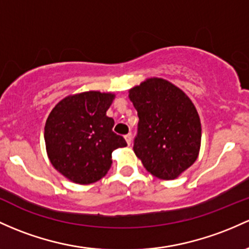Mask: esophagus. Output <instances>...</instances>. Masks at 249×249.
Returning <instances> with one entry per match:
<instances>
[{"mask_svg": "<svg viewBox=\"0 0 249 249\" xmlns=\"http://www.w3.org/2000/svg\"><path fill=\"white\" fill-rule=\"evenodd\" d=\"M125 141H126L127 145H130L131 142H132V136H131V133H127V135H125Z\"/></svg>", "mask_w": 249, "mask_h": 249, "instance_id": "1", "label": "esophagus"}]
</instances>
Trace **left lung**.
Returning a JSON list of instances; mask_svg holds the SVG:
<instances>
[{
	"label": "left lung",
	"mask_w": 249,
	"mask_h": 249,
	"mask_svg": "<svg viewBox=\"0 0 249 249\" xmlns=\"http://www.w3.org/2000/svg\"><path fill=\"white\" fill-rule=\"evenodd\" d=\"M137 110L133 151L149 173L174 179L196 160L201 145V123L191 100L163 79H149L130 89Z\"/></svg>",
	"instance_id": "obj_1"
}]
</instances>
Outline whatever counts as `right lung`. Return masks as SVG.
I'll list each match as a JSON object with an SVG mask.
<instances>
[{"label":"right lung","mask_w":249,"mask_h":249,"mask_svg":"<svg viewBox=\"0 0 249 249\" xmlns=\"http://www.w3.org/2000/svg\"><path fill=\"white\" fill-rule=\"evenodd\" d=\"M113 98L95 91L71 95L48 116L45 142L49 160L71 181H99L110 170L112 151L127 145L112 131L114 120L106 116Z\"/></svg>","instance_id":"1"}]
</instances>
